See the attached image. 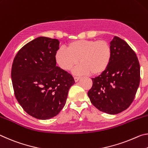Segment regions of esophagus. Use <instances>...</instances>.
Instances as JSON below:
<instances>
[{
    "label": "esophagus",
    "instance_id": "obj_1",
    "mask_svg": "<svg viewBox=\"0 0 148 148\" xmlns=\"http://www.w3.org/2000/svg\"><path fill=\"white\" fill-rule=\"evenodd\" d=\"M80 78H81V77H77V76H75V77H74L75 81V82L79 81V79H80Z\"/></svg>",
    "mask_w": 148,
    "mask_h": 148
}]
</instances>
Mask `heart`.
<instances>
[{"label": "heart", "instance_id": "obj_1", "mask_svg": "<svg viewBox=\"0 0 148 148\" xmlns=\"http://www.w3.org/2000/svg\"><path fill=\"white\" fill-rule=\"evenodd\" d=\"M112 50L105 40H78L70 42L66 49L60 48L56 54V60L60 68L69 71L78 63L74 69L77 74L94 75L101 74L110 65Z\"/></svg>", "mask_w": 148, "mask_h": 148}]
</instances>
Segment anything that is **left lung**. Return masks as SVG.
<instances>
[{
	"mask_svg": "<svg viewBox=\"0 0 148 148\" xmlns=\"http://www.w3.org/2000/svg\"><path fill=\"white\" fill-rule=\"evenodd\" d=\"M112 57L108 69L92 78L88 96L93 106L102 112L117 114L134 100L140 81L136 54L124 40L115 36L110 42Z\"/></svg>",
	"mask_w": 148,
	"mask_h": 148,
	"instance_id": "8db88e82",
	"label": "left lung"
}]
</instances>
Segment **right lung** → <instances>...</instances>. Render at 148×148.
<instances>
[{"mask_svg":"<svg viewBox=\"0 0 148 148\" xmlns=\"http://www.w3.org/2000/svg\"><path fill=\"white\" fill-rule=\"evenodd\" d=\"M59 45L56 38L38 37L23 46L14 59L11 77L16 98L25 112L38 119L57 115L75 84L71 74L56 66Z\"/></svg>","mask_w":148,"mask_h":148,"instance_id":"obj_1","label":"right lung"}]
</instances>
